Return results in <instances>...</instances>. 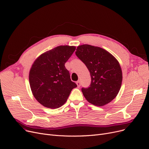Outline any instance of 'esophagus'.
Segmentation results:
<instances>
[{
	"mask_svg": "<svg viewBox=\"0 0 149 149\" xmlns=\"http://www.w3.org/2000/svg\"><path fill=\"white\" fill-rule=\"evenodd\" d=\"M76 83H77V86H78L79 88L80 86V85H81V83H80V81L79 80V81H77V82H76Z\"/></svg>",
	"mask_w": 149,
	"mask_h": 149,
	"instance_id": "1",
	"label": "esophagus"
}]
</instances>
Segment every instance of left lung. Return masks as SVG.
<instances>
[{
	"mask_svg": "<svg viewBox=\"0 0 149 149\" xmlns=\"http://www.w3.org/2000/svg\"><path fill=\"white\" fill-rule=\"evenodd\" d=\"M75 55L89 70L91 81L81 91L91 103L102 107L118 95L122 81V73L118 60L103 49L88 44L77 47Z\"/></svg>",
	"mask_w": 149,
	"mask_h": 149,
	"instance_id": "1",
	"label": "left lung"
}]
</instances>
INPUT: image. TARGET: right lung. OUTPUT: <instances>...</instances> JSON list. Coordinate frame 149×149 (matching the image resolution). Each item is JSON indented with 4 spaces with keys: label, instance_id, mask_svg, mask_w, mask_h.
I'll return each instance as SVG.
<instances>
[{
    "label": "right lung",
    "instance_id": "right-lung-1",
    "mask_svg": "<svg viewBox=\"0 0 149 149\" xmlns=\"http://www.w3.org/2000/svg\"><path fill=\"white\" fill-rule=\"evenodd\" d=\"M75 46H60L42 54L35 60L29 74L31 90L44 107H61L77 85L70 80L64 64L75 50Z\"/></svg>",
    "mask_w": 149,
    "mask_h": 149
}]
</instances>
